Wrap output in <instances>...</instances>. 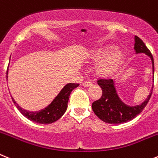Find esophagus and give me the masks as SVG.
Here are the masks:
<instances>
[{
    "mask_svg": "<svg viewBox=\"0 0 158 158\" xmlns=\"http://www.w3.org/2000/svg\"><path fill=\"white\" fill-rule=\"evenodd\" d=\"M92 85V82L90 81H84L82 83V85L84 86V87H89V86H91Z\"/></svg>",
    "mask_w": 158,
    "mask_h": 158,
    "instance_id": "obj_1",
    "label": "esophagus"
}]
</instances>
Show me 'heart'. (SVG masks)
Returning <instances> with one entry per match:
<instances>
[{"label": "heart", "instance_id": "obj_1", "mask_svg": "<svg viewBox=\"0 0 158 158\" xmlns=\"http://www.w3.org/2000/svg\"><path fill=\"white\" fill-rule=\"evenodd\" d=\"M89 61L98 63L95 73L101 78H109L118 72L125 61V54L118 50L114 44L106 45L94 51L89 56Z\"/></svg>", "mask_w": 158, "mask_h": 158}]
</instances>
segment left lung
Returning <instances> with one entry per match:
<instances>
[{
    "instance_id": "8db88e82",
    "label": "left lung",
    "mask_w": 158,
    "mask_h": 158,
    "mask_svg": "<svg viewBox=\"0 0 158 158\" xmlns=\"http://www.w3.org/2000/svg\"><path fill=\"white\" fill-rule=\"evenodd\" d=\"M134 49L136 54L145 53L152 61L153 74H154V63L150 51L145 46V43L138 37H134ZM115 81L113 79H101L98 85L102 89V98L92 104V109L94 114L102 121L106 123L117 125L131 121L142 112L149 102L152 95L153 85L146 99L137 106H129L125 104L118 96L115 86Z\"/></svg>"
}]
</instances>
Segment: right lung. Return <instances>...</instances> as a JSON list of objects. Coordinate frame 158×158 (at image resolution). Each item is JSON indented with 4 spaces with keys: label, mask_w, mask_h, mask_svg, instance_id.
I'll return each mask as SVG.
<instances>
[{
    "label": "right lung",
    "mask_w": 158,
    "mask_h": 158,
    "mask_svg": "<svg viewBox=\"0 0 158 158\" xmlns=\"http://www.w3.org/2000/svg\"><path fill=\"white\" fill-rule=\"evenodd\" d=\"M6 77L8 78V76H6ZM78 85L79 84H73V83H69L65 85L56 98L52 100V102L48 106L39 111H29L25 110L15 102L12 96L11 98L17 110L26 118L39 124H51L62 117L68 107L70 94Z\"/></svg>",
    "instance_id": "right-lung-1"
}]
</instances>
